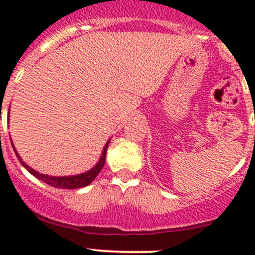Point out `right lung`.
<instances>
[{
	"label": "right lung",
	"mask_w": 255,
	"mask_h": 255,
	"mask_svg": "<svg viewBox=\"0 0 255 255\" xmlns=\"http://www.w3.org/2000/svg\"><path fill=\"white\" fill-rule=\"evenodd\" d=\"M111 140V139H110ZM110 140L106 143L105 148L102 150V154H101V158L98 159V162L96 163L95 167L92 169L87 170L85 173H81V174H76V175H63V177H54V175H47V174H42V173H38L37 170H34L33 168H31L29 165H27L26 163L22 160V158L19 157V154L17 153L16 148L13 147V142L12 143V147H13L14 153H16L17 158L19 159L21 164L31 173L32 175H34L36 178L41 179L42 182L47 183V184L52 185V187L56 188H62V189H77V188H82V187H87L88 184L95 180V178L97 177L98 173L101 172V169L103 168L106 162V153H107V148L108 144H110Z\"/></svg>",
	"instance_id": "right-lung-1"
}]
</instances>
